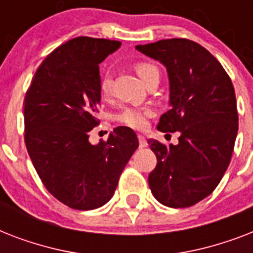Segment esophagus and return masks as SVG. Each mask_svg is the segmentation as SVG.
Wrapping results in <instances>:
<instances>
[{
  "label": "esophagus",
  "mask_w": 253,
  "mask_h": 253,
  "mask_svg": "<svg viewBox=\"0 0 253 253\" xmlns=\"http://www.w3.org/2000/svg\"><path fill=\"white\" fill-rule=\"evenodd\" d=\"M138 139H139V147H140V148H144V147L148 146V143H147V139L144 138L143 135H139Z\"/></svg>",
  "instance_id": "esophagus-1"
}]
</instances>
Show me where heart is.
Masks as SVG:
<instances>
[{
	"label": "heart",
	"instance_id": "obj_1",
	"mask_svg": "<svg viewBox=\"0 0 253 253\" xmlns=\"http://www.w3.org/2000/svg\"><path fill=\"white\" fill-rule=\"evenodd\" d=\"M135 71L140 77V80L146 84L154 75H159L158 68L150 63H139L135 67ZM99 90L102 95L107 97L111 90V76L109 73H105L99 83ZM152 115L151 109H136V107H126L123 109L118 115L117 119L125 126L134 128V130H144L148 126V118Z\"/></svg>",
	"mask_w": 253,
	"mask_h": 253
}]
</instances>
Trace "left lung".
<instances>
[{
	"mask_svg": "<svg viewBox=\"0 0 253 253\" xmlns=\"http://www.w3.org/2000/svg\"><path fill=\"white\" fill-rule=\"evenodd\" d=\"M135 48L167 68L170 109L158 130L180 132L176 146L148 140L158 159L148 185L160 204L189 208L210 196L227 170L238 135L235 90L219 61L196 42L174 38Z\"/></svg>",
	"mask_w": 253,
	"mask_h": 253,
	"instance_id": "8db88e82",
	"label": "left lung"
}]
</instances>
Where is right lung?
Here are the masks:
<instances>
[{
  "mask_svg": "<svg viewBox=\"0 0 253 253\" xmlns=\"http://www.w3.org/2000/svg\"><path fill=\"white\" fill-rule=\"evenodd\" d=\"M121 42L79 37L57 47L35 72L25 98V142L34 168L56 200L76 210L110 201L136 148L130 127L91 144L98 125L99 64Z\"/></svg>",
  "mask_w": 253,
  "mask_h": 253,
  "instance_id": "right-lung-1",
  "label": "right lung"
}]
</instances>
